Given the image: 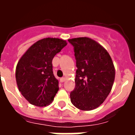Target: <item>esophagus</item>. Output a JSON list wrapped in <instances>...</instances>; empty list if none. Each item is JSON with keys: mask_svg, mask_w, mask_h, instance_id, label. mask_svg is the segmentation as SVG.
Instances as JSON below:
<instances>
[{"mask_svg": "<svg viewBox=\"0 0 135 135\" xmlns=\"http://www.w3.org/2000/svg\"><path fill=\"white\" fill-rule=\"evenodd\" d=\"M61 82H64L66 81V77H62V78H61Z\"/></svg>", "mask_w": 135, "mask_h": 135, "instance_id": "obj_1", "label": "esophagus"}]
</instances>
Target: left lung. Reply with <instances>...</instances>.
<instances>
[{"mask_svg": "<svg viewBox=\"0 0 135 135\" xmlns=\"http://www.w3.org/2000/svg\"><path fill=\"white\" fill-rule=\"evenodd\" d=\"M74 46L77 69L71 102L82 110L99 107L110 93L115 67L109 53L101 45L87 37L68 40Z\"/></svg>", "mask_w": 135, "mask_h": 135, "instance_id": "1", "label": "left lung"}]
</instances>
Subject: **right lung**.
<instances>
[{
	"label": "right lung",
	"instance_id": "add662e5",
	"mask_svg": "<svg viewBox=\"0 0 135 135\" xmlns=\"http://www.w3.org/2000/svg\"><path fill=\"white\" fill-rule=\"evenodd\" d=\"M67 45L64 40L47 37L35 42L24 53L16 68L19 90L32 105H50L59 91V80L53 72L54 56Z\"/></svg>",
	"mask_w": 135,
	"mask_h": 135
}]
</instances>
